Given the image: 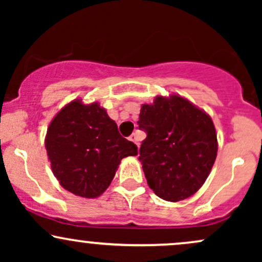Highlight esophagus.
Segmentation results:
<instances>
[{
	"instance_id": "34e87169",
	"label": "esophagus",
	"mask_w": 262,
	"mask_h": 262,
	"mask_svg": "<svg viewBox=\"0 0 262 262\" xmlns=\"http://www.w3.org/2000/svg\"><path fill=\"white\" fill-rule=\"evenodd\" d=\"M129 140L133 141V143H135L138 146H139V140H138V137H137V134H135V133H133L130 135V137H129Z\"/></svg>"
}]
</instances>
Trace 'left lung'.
Returning a JSON list of instances; mask_svg holds the SVG:
<instances>
[{
    "label": "left lung",
    "instance_id": "obj_1",
    "mask_svg": "<svg viewBox=\"0 0 262 262\" xmlns=\"http://www.w3.org/2000/svg\"><path fill=\"white\" fill-rule=\"evenodd\" d=\"M138 124L146 133L139 160L156 196L179 202L196 193L217 158L212 118L181 96H156L141 106Z\"/></svg>",
    "mask_w": 262,
    "mask_h": 262
}]
</instances>
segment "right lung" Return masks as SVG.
<instances>
[{"mask_svg": "<svg viewBox=\"0 0 262 262\" xmlns=\"http://www.w3.org/2000/svg\"><path fill=\"white\" fill-rule=\"evenodd\" d=\"M45 149L60 185L85 198L101 196L122 159L138 154L137 145L119 134L98 102L83 104L81 100L70 102L54 117Z\"/></svg>", "mask_w": 262, "mask_h": 262, "instance_id": "right-lung-1", "label": "right lung"}]
</instances>
